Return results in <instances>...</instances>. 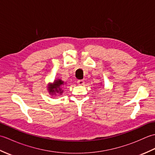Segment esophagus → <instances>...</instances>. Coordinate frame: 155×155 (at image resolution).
<instances>
[{"label": "esophagus", "instance_id": "obj_1", "mask_svg": "<svg viewBox=\"0 0 155 155\" xmlns=\"http://www.w3.org/2000/svg\"><path fill=\"white\" fill-rule=\"evenodd\" d=\"M77 83L78 85H83L84 84V80H78L77 81Z\"/></svg>", "mask_w": 155, "mask_h": 155}]
</instances>
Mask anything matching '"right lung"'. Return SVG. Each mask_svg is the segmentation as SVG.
Returning <instances> with one entry per match:
<instances>
[{"label":"right lung","instance_id":"1","mask_svg":"<svg viewBox=\"0 0 155 155\" xmlns=\"http://www.w3.org/2000/svg\"><path fill=\"white\" fill-rule=\"evenodd\" d=\"M64 82L61 79H57L54 81L53 83L48 85V91L51 95H54L57 93L62 94V87L64 85Z\"/></svg>","mask_w":155,"mask_h":155}]
</instances>
